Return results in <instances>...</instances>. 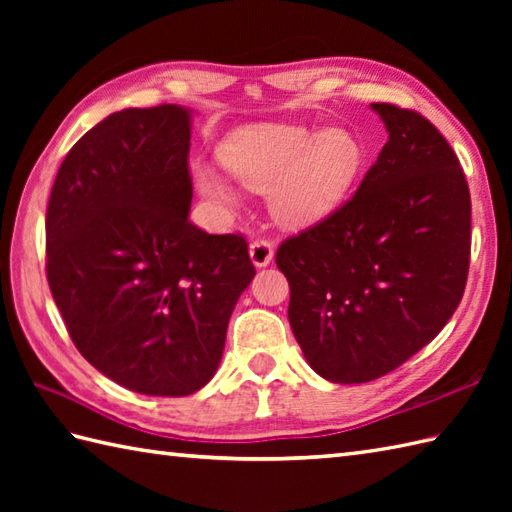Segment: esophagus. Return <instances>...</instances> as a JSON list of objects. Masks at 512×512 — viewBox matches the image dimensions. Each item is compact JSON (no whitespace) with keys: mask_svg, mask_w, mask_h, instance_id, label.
I'll use <instances>...</instances> for the list:
<instances>
[{"mask_svg":"<svg viewBox=\"0 0 512 512\" xmlns=\"http://www.w3.org/2000/svg\"><path fill=\"white\" fill-rule=\"evenodd\" d=\"M248 253H250V259H253V264L257 268H264V266H268L270 262H273L275 244L270 242V239L259 237V239H255V242H250Z\"/></svg>","mask_w":512,"mask_h":512,"instance_id":"esophagus-1","label":"esophagus"}]
</instances>
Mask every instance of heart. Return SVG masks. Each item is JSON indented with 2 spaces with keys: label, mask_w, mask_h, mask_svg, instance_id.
Here are the masks:
<instances>
[{
  "label": "heart",
  "mask_w": 512,
  "mask_h": 512,
  "mask_svg": "<svg viewBox=\"0 0 512 512\" xmlns=\"http://www.w3.org/2000/svg\"><path fill=\"white\" fill-rule=\"evenodd\" d=\"M226 171L250 189H270V209L288 226H310L332 215L352 191L365 165L361 140L343 129L250 125L220 149ZM206 198L237 204V191L209 162L193 167Z\"/></svg>",
  "instance_id": "1"
}]
</instances>
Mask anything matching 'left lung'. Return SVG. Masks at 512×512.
I'll return each instance as SVG.
<instances>
[{
  "label": "left lung",
  "mask_w": 512,
  "mask_h": 512,
  "mask_svg": "<svg viewBox=\"0 0 512 512\" xmlns=\"http://www.w3.org/2000/svg\"><path fill=\"white\" fill-rule=\"evenodd\" d=\"M372 110L389 140L361 187L277 248L295 339L341 385L394 372L436 339L471 259V193L447 138L413 110Z\"/></svg>",
  "instance_id": "left-lung-1"
}]
</instances>
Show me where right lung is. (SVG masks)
<instances>
[{"label": "right lung", "mask_w": 512, "mask_h": 512, "mask_svg": "<svg viewBox=\"0 0 512 512\" xmlns=\"http://www.w3.org/2000/svg\"><path fill=\"white\" fill-rule=\"evenodd\" d=\"M191 112L110 114L61 162L46 273L85 361L138 394L189 396L213 378L255 277L242 235L189 222Z\"/></svg>", "instance_id": "obj_1"}]
</instances>
